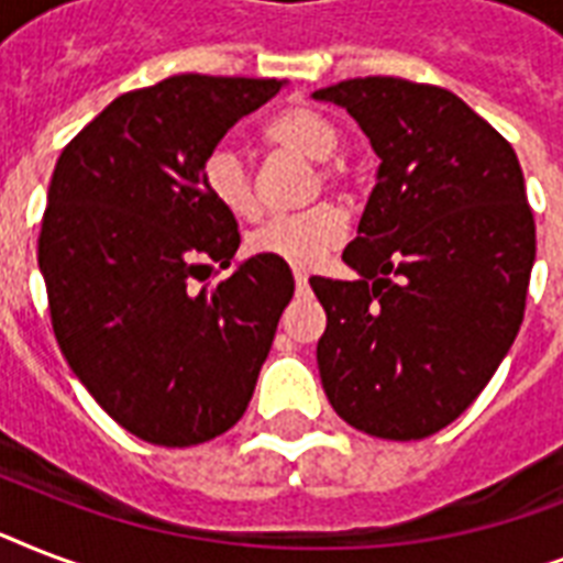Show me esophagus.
Returning <instances> with one entry per match:
<instances>
[{
    "mask_svg": "<svg viewBox=\"0 0 563 563\" xmlns=\"http://www.w3.org/2000/svg\"><path fill=\"white\" fill-rule=\"evenodd\" d=\"M295 286H298V291H307L309 289V274L307 272H295Z\"/></svg>",
    "mask_w": 563,
    "mask_h": 563,
    "instance_id": "obj_1",
    "label": "esophagus"
}]
</instances>
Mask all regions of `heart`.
I'll return each instance as SVG.
<instances>
[{"mask_svg":"<svg viewBox=\"0 0 563 563\" xmlns=\"http://www.w3.org/2000/svg\"><path fill=\"white\" fill-rule=\"evenodd\" d=\"M260 140L274 152H289L316 163V180L312 189H333L344 192L353 184L351 161L339 154V128L318 110L295 104V108L277 110L260 128ZM203 187L221 210L247 219L256 212L254 180L247 172L245 161L233 148L219 145L203 161ZM344 216L333 203H316L295 216H280L260 224L247 236V247L260 256H272L277 263L291 268H312L324 260L335 245L344 239Z\"/></svg>","mask_w":563,"mask_h":563,"instance_id":"b5f03b06","label":"heart"}]
</instances>
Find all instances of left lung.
Instances as JSON below:
<instances>
[{
    "label": "left lung",
    "mask_w": 563,
    "mask_h": 563,
    "mask_svg": "<svg viewBox=\"0 0 563 563\" xmlns=\"http://www.w3.org/2000/svg\"><path fill=\"white\" fill-rule=\"evenodd\" d=\"M316 99L347 108L383 161L342 254L360 280H309L327 312L321 383L351 427L418 441L479 397L523 324V169L497 128L435 84L368 75Z\"/></svg>",
    "instance_id": "1"
}]
</instances>
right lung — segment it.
Returning <instances> with one entry per match:
<instances>
[{
	"label": "right lung",
	"mask_w": 563,
	"mask_h": 563,
	"mask_svg": "<svg viewBox=\"0 0 563 563\" xmlns=\"http://www.w3.org/2000/svg\"><path fill=\"white\" fill-rule=\"evenodd\" d=\"M277 78L172 75L122 92L57 157L40 228L55 339L119 427L192 446L247 409L291 300L286 263L247 256L236 216L203 187V161Z\"/></svg>",
	"instance_id": "add662e5"
}]
</instances>
